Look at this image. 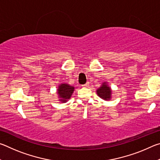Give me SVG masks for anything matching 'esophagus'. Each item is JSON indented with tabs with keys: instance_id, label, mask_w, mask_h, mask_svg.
<instances>
[{
	"instance_id": "1",
	"label": "esophagus",
	"mask_w": 160,
	"mask_h": 160,
	"mask_svg": "<svg viewBox=\"0 0 160 160\" xmlns=\"http://www.w3.org/2000/svg\"><path fill=\"white\" fill-rule=\"evenodd\" d=\"M83 86L85 87V88H88V87L90 86V82H87V83L85 84V85H84Z\"/></svg>"
}]
</instances>
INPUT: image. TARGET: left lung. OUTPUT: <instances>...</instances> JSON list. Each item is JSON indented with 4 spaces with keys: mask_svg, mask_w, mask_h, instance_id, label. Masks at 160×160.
<instances>
[{
    "mask_svg": "<svg viewBox=\"0 0 160 160\" xmlns=\"http://www.w3.org/2000/svg\"><path fill=\"white\" fill-rule=\"evenodd\" d=\"M97 94L101 99L109 101L112 99V90L108 83L107 82H104L97 90Z\"/></svg>",
    "mask_w": 160,
    "mask_h": 160,
    "instance_id": "8db88e82",
    "label": "left lung"
}]
</instances>
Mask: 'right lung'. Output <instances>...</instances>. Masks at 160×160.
Returning a JSON list of instances; mask_svg holds the SVG:
<instances>
[{
  "label": "right lung",
  "mask_w": 160,
  "mask_h": 160,
  "mask_svg": "<svg viewBox=\"0 0 160 160\" xmlns=\"http://www.w3.org/2000/svg\"><path fill=\"white\" fill-rule=\"evenodd\" d=\"M75 90L73 86L67 83H61L58 85L56 93L58 94V101L61 103H66L70 99Z\"/></svg>",
  "instance_id": "obj_1"
}]
</instances>
